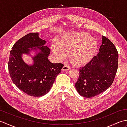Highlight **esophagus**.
Here are the masks:
<instances>
[{"label": "esophagus", "instance_id": "esophagus-1", "mask_svg": "<svg viewBox=\"0 0 127 127\" xmlns=\"http://www.w3.org/2000/svg\"><path fill=\"white\" fill-rule=\"evenodd\" d=\"M70 69V67L69 66L65 65L63 67V68H62V70L63 71H66V70H69Z\"/></svg>", "mask_w": 127, "mask_h": 127}]
</instances>
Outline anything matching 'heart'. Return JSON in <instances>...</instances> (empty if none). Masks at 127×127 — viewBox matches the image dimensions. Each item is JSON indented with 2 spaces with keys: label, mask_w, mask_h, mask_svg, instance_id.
I'll use <instances>...</instances> for the list:
<instances>
[{
  "label": "heart",
  "mask_w": 127,
  "mask_h": 127,
  "mask_svg": "<svg viewBox=\"0 0 127 127\" xmlns=\"http://www.w3.org/2000/svg\"><path fill=\"white\" fill-rule=\"evenodd\" d=\"M98 47L97 40L86 32L66 33L61 36L56 44L52 45L56 58L62 60L68 52L69 58L76 65H84L93 58Z\"/></svg>",
  "instance_id": "heart-1"
}]
</instances>
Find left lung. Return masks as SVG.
Returning <instances> with one entry per match:
<instances>
[{
  "instance_id": "obj_1",
  "label": "left lung",
  "mask_w": 127,
  "mask_h": 127,
  "mask_svg": "<svg viewBox=\"0 0 127 127\" xmlns=\"http://www.w3.org/2000/svg\"><path fill=\"white\" fill-rule=\"evenodd\" d=\"M118 53L114 44L104 36L99 52L86 65L79 69L75 83L77 92L90 98L103 92L112 84L118 68Z\"/></svg>"
}]
</instances>
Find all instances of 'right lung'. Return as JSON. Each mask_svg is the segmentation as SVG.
Returning a JSON list of instances; mask_svg holds the SVG:
<instances>
[{
	"mask_svg": "<svg viewBox=\"0 0 127 127\" xmlns=\"http://www.w3.org/2000/svg\"><path fill=\"white\" fill-rule=\"evenodd\" d=\"M46 43L39 33H31L19 39L10 51L8 68L11 79L20 90L30 96L40 97L47 94L64 66L48 61L51 50L45 46ZM37 48L39 51L33 57V64L28 65L22 55L28 54L32 50L37 52Z\"/></svg>",
	"mask_w": 127,
	"mask_h": 127,
	"instance_id": "right-lung-1",
	"label": "right lung"
}]
</instances>
